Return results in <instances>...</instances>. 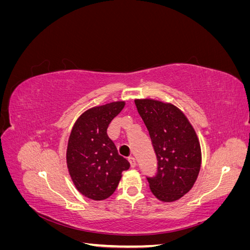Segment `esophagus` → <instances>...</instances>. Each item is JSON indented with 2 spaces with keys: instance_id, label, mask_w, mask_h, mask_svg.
Segmentation results:
<instances>
[{
  "instance_id": "1",
  "label": "esophagus",
  "mask_w": 250,
  "mask_h": 250,
  "mask_svg": "<svg viewBox=\"0 0 250 250\" xmlns=\"http://www.w3.org/2000/svg\"><path fill=\"white\" fill-rule=\"evenodd\" d=\"M128 161H129V163H130V166L132 168H134L135 166H137V161H135V158L133 157V156H130L129 158H128Z\"/></svg>"
}]
</instances>
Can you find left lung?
I'll list each match as a JSON object with an SVG mask.
<instances>
[{
  "label": "left lung",
  "mask_w": 250,
  "mask_h": 250,
  "mask_svg": "<svg viewBox=\"0 0 250 250\" xmlns=\"http://www.w3.org/2000/svg\"><path fill=\"white\" fill-rule=\"evenodd\" d=\"M157 157V173L147 177L157 199L173 202L193 188L201 167L197 134L185 113L171 103L135 99Z\"/></svg>",
  "instance_id": "obj_1"
}]
</instances>
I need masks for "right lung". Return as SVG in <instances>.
<instances>
[{
    "instance_id": "right-lung-1",
    "label": "right lung",
    "mask_w": 250,
    "mask_h": 250,
    "mask_svg": "<svg viewBox=\"0 0 250 250\" xmlns=\"http://www.w3.org/2000/svg\"><path fill=\"white\" fill-rule=\"evenodd\" d=\"M125 106L124 101L110 102L87 109L75 122L66 149V165L73 183L85 197L108 198L130 164L118 153L108 138L112 119Z\"/></svg>"
}]
</instances>
